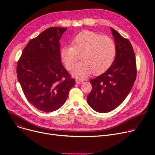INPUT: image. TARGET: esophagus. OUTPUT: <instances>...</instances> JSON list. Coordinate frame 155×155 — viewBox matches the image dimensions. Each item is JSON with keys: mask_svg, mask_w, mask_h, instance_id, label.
Returning <instances> with one entry per match:
<instances>
[{"mask_svg": "<svg viewBox=\"0 0 155 155\" xmlns=\"http://www.w3.org/2000/svg\"><path fill=\"white\" fill-rule=\"evenodd\" d=\"M75 82L78 84H82L84 82V81L82 80H80V79H76L75 80Z\"/></svg>", "mask_w": 155, "mask_h": 155, "instance_id": "obj_1", "label": "esophagus"}]
</instances>
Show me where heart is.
<instances>
[{
	"label": "heart",
	"mask_w": 155,
	"mask_h": 155,
	"mask_svg": "<svg viewBox=\"0 0 155 155\" xmlns=\"http://www.w3.org/2000/svg\"><path fill=\"white\" fill-rule=\"evenodd\" d=\"M117 48L114 40L97 32L84 31L73 38L71 46H63L60 57L65 67L71 70L80 58L73 75L84 78L94 72L98 75L107 70L114 61Z\"/></svg>",
	"instance_id": "heart-1"
}]
</instances>
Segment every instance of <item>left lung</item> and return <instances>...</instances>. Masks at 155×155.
<instances>
[{"mask_svg":"<svg viewBox=\"0 0 155 155\" xmlns=\"http://www.w3.org/2000/svg\"><path fill=\"white\" fill-rule=\"evenodd\" d=\"M110 29L117 48L116 58L106 71L90 81L92 89L87 98L88 105L101 113L115 109L125 100L137 74L136 57L131 43L117 31Z\"/></svg>","mask_w":155,"mask_h":155,"instance_id":"obj_1","label":"left lung"}]
</instances>
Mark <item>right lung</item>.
Returning a JSON list of instances; mask_svg holds the SVG:
<instances>
[{
	"mask_svg": "<svg viewBox=\"0 0 155 155\" xmlns=\"http://www.w3.org/2000/svg\"><path fill=\"white\" fill-rule=\"evenodd\" d=\"M67 28L51 27L31 39L17 64V76L29 102L50 112L66 102L75 80L61 63L59 41Z\"/></svg>",
	"mask_w": 155,
	"mask_h": 155,
	"instance_id": "right-lung-1",
	"label": "right lung"
}]
</instances>
